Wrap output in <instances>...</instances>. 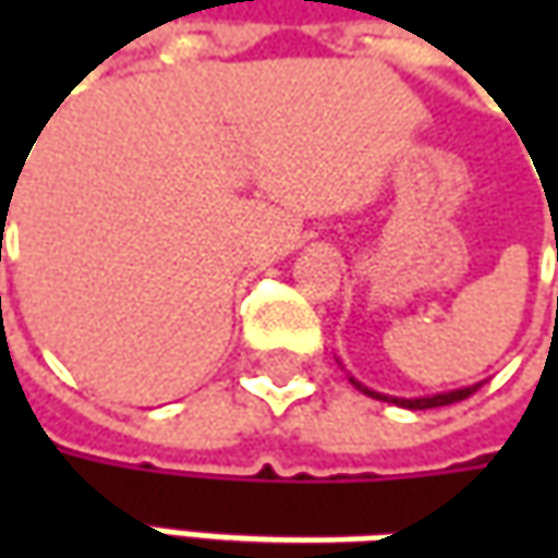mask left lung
<instances>
[{"label": "left lung", "instance_id": "left-lung-1", "mask_svg": "<svg viewBox=\"0 0 558 558\" xmlns=\"http://www.w3.org/2000/svg\"><path fill=\"white\" fill-rule=\"evenodd\" d=\"M354 381V378H351ZM356 388L363 391V395L375 397V400H388V403H397V407H410V410H432V407H447V403H457V400H465V397H472L482 385H472V388H460V391H447V395H435V397H416V400H403V397H385V395H375L369 391L366 385H360L354 381Z\"/></svg>", "mask_w": 558, "mask_h": 558}]
</instances>
